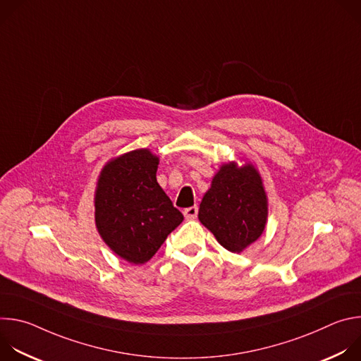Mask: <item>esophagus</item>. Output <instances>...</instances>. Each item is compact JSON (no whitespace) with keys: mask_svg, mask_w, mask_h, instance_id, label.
Returning <instances> with one entry per match:
<instances>
[{"mask_svg":"<svg viewBox=\"0 0 361 361\" xmlns=\"http://www.w3.org/2000/svg\"><path fill=\"white\" fill-rule=\"evenodd\" d=\"M197 214H198V207H197V205H194V207H188V209L184 210V217H185L187 220L195 219Z\"/></svg>","mask_w":361,"mask_h":361,"instance_id":"esophagus-1","label":"esophagus"}]
</instances>
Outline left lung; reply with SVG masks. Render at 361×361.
Here are the masks:
<instances>
[{
    "instance_id": "1",
    "label": "left lung",
    "mask_w": 361,
    "mask_h": 361,
    "mask_svg": "<svg viewBox=\"0 0 361 361\" xmlns=\"http://www.w3.org/2000/svg\"><path fill=\"white\" fill-rule=\"evenodd\" d=\"M200 221L231 252H240L266 227L267 198L260 174L251 164L220 169L198 210Z\"/></svg>"
}]
</instances>
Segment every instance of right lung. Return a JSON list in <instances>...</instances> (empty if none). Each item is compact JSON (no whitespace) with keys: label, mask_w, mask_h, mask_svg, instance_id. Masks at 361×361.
Returning a JSON list of instances; mask_svg holds the SVG:
<instances>
[{"label":"right lung","mask_w":361,"mask_h":361,"mask_svg":"<svg viewBox=\"0 0 361 361\" xmlns=\"http://www.w3.org/2000/svg\"><path fill=\"white\" fill-rule=\"evenodd\" d=\"M159 159L134 149L110 161L95 191V224L109 247L133 264L157 252L184 216L157 183Z\"/></svg>","instance_id":"add662e5"}]
</instances>
